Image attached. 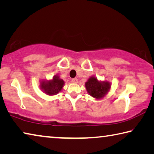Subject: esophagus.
<instances>
[{
	"instance_id": "esophagus-1",
	"label": "esophagus",
	"mask_w": 154,
	"mask_h": 154,
	"mask_svg": "<svg viewBox=\"0 0 154 154\" xmlns=\"http://www.w3.org/2000/svg\"><path fill=\"white\" fill-rule=\"evenodd\" d=\"M71 82L73 83H77L78 82V79H77V78H74V79H72Z\"/></svg>"
}]
</instances>
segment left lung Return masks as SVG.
Listing matches in <instances>:
<instances>
[{
  "label": "left lung",
  "mask_w": 154,
  "mask_h": 154,
  "mask_svg": "<svg viewBox=\"0 0 154 154\" xmlns=\"http://www.w3.org/2000/svg\"><path fill=\"white\" fill-rule=\"evenodd\" d=\"M85 86L90 96L95 99H101L109 92L111 83L108 81H100L95 76H91L85 82Z\"/></svg>",
  "instance_id": "obj_1"
}]
</instances>
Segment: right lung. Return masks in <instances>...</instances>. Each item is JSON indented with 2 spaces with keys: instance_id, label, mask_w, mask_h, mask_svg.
Here are the masks:
<instances>
[{
  "instance_id": "add662e5",
  "label": "right lung",
  "mask_w": 154,
  "mask_h": 154,
  "mask_svg": "<svg viewBox=\"0 0 154 154\" xmlns=\"http://www.w3.org/2000/svg\"><path fill=\"white\" fill-rule=\"evenodd\" d=\"M65 82L60 78L58 75H54L51 79H43L40 82L39 88L41 91L49 96H54L61 92Z\"/></svg>"
}]
</instances>
